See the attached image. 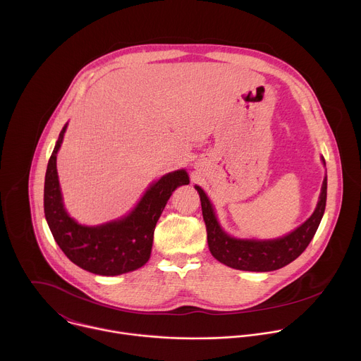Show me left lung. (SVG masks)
<instances>
[{
	"label": "left lung",
	"mask_w": 361,
	"mask_h": 361,
	"mask_svg": "<svg viewBox=\"0 0 361 361\" xmlns=\"http://www.w3.org/2000/svg\"><path fill=\"white\" fill-rule=\"evenodd\" d=\"M322 160L326 166L324 159ZM195 190L200 194L209 248L214 259L235 270L273 271L294 262L314 237L326 210L327 177H324L317 207L312 217L294 231L274 240H243L230 237L220 227L207 194L198 185H195Z\"/></svg>",
	"instance_id": "left-lung-1"
}]
</instances>
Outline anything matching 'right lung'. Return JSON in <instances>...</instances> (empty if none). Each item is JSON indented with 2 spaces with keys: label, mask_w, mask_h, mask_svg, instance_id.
<instances>
[{
  "label": "right lung",
  "mask_w": 361,
  "mask_h": 361,
  "mask_svg": "<svg viewBox=\"0 0 361 361\" xmlns=\"http://www.w3.org/2000/svg\"><path fill=\"white\" fill-rule=\"evenodd\" d=\"M67 124L51 154L44 183V213L54 240L78 267L99 276H118L142 267L151 254L154 230L173 191L188 184L185 170H177L152 183L134 210L101 226H81L68 216L57 173V152Z\"/></svg>",
  "instance_id": "obj_1"
}]
</instances>
